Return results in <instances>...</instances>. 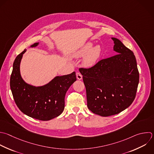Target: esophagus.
<instances>
[{
	"mask_svg": "<svg viewBox=\"0 0 154 154\" xmlns=\"http://www.w3.org/2000/svg\"><path fill=\"white\" fill-rule=\"evenodd\" d=\"M76 75L77 79H78V80H81V79H82V75H81L80 73L77 72L76 74Z\"/></svg>",
	"mask_w": 154,
	"mask_h": 154,
	"instance_id": "34e87169",
	"label": "esophagus"
}]
</instances>
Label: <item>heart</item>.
<instances>
[{"label":"heart","mask_w":154,"mask_h":154,"mask_svg":"<svg viewBox=\"0 0 154 154\" xmlns=\"http://www.w3.org/2000/svg\"><path fill=\"white\" fill-rule=\"evenodd\" d=\"M93 44L88 42L81 46L78 50L75 51L73 55V57L78 58L84 57L82 64L86 67H91L94 66L98 61L102 52L99 45L93 46Z\"/></svg>","instance_id":"1"}]
</instances>
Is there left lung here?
Wrapping results in <instances>:
<instances>
[{
	"label": "left lung",
	"instance_id": "left-lung-1",
	"mask_svg": "<svg viewBox=\"0 0 154 154\" xmlns=\"http://www.w3.org/2000/svg\"><path fill=\"white\" fill-rule=\"evenodd\" d=\"M116 55L94 66L80 68L86 88L87 106L103 117L117 114L133 102L139 82L134 53L119 39L111 38Z\"/></svg>",
	"mask_w": 154,
	"mask_h": 154
}]
</instances>
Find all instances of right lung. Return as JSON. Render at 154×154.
Segmentation results:
<instances>
[{"mask_svg":"<svg viewBox=\"0 0 154 154\" xmlns=\"http://www.w3.org/2000/svg\"><path fill=\"white\" fill-rule=\"evenodd\" d=\"M39 43L31 45L36 47ZM25 49L13 63L10 87L14 101L25 114L40 120L47 121L60 116L64 109L66 93L76 80L75 72L55 77L47 84L35 87L24 81L20 75V65Z\"/></svg>","mask_w":154,"mask_h":154,"instance_id":"add662e5","label":"right lung"}]
</instances>
